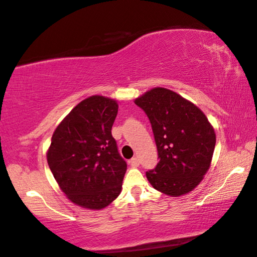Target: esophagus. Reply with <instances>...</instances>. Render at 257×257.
<instances>
[{"label":"esophagus","instance_id":"1","mask_svg":"<svg viewBox=\"0 0 257 257\" xmlns=\"http://www.w3.org/2000/svg\"><path fill=\"white\" fill-rule=\"evenodd\" d=\"M129 164L132 165V166H139V164H140V160L137 157H133L132 160L129 161Z\"/></svg>","mask_w":257,"mask_h":257}]
</instances>
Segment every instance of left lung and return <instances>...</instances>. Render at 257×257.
Masks as SVG:
<instances>
[{
    "label": "left lung",
    "instance_id": "left-lung-1",
    "mask_svg": "<svg viewBox=\"0 0 257 257\" xmlns=\"http://www.w3.org/2000/svg\"><path fill=\"white\" fill-rule=\"evenodd\" d=\"M153 128L158 151L156 168L147 171L154 189L171 197L192 191L211 165L215 133L196 104L176 92L156 87L137 97Z\"/></svg>",
    "mask_w": 257,
    "mask_h": 257
}]
</instances>
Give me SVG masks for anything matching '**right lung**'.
<instances>
[{"mask_svg":"<svg viewBox=\"0 0 257 257\" xmlns=\"http://www.w3.org/2000/svg\"><path fill=\"white\" fill-rule=\"evenodd\" d=\"M117 102L93 95L60 122L46 154L60 190L84 208L101 209L121 193L127 163L120 156L111 127Z\"/></svg>","mask_w":257,"mask_h":257,"instance_id":"obj_1","label":"right lung"}]
</instances>
